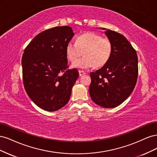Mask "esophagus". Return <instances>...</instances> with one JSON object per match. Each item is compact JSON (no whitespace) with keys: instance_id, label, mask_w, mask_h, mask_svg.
<instances>
[{"instance_id":"esophagus-1","label":"esophagus","mask_w":157,"mask_h":157,"mask_svg":"<svg viewBox=\"0 0 157 157\" xmlns=\"http://www.w3.org/2000/svg\"><path fill=\"white\" fill-rule=\"evenodd\" d=\"M86 74V72H85L84 71H82V70H79V75L80 76H82V75H84Z\"/></svg>"}]
</instances>
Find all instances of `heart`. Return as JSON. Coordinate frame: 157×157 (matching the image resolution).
Here are the masks:
<instances>
[{
  "label": "heart",
  "instance_id": "1",
  "mask_svg": "<svg viewBox=\"0 0 157 157\" xmlns=\"http://www.w3.org/2000/svg\"><path fill=\"white\" fill-rule=\"evenodd\" d=\"M112 52V42L109 38L91 32L80 35L76 42H69L66 48L67 58L72 63L84 53L83 58L72 65L82 69L103 67L110 59Z\"/></svg>",
  "mask_w": 157,
  "mask_h": 157
}]
</instances>
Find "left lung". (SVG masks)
<instances>
[{
	"label": "left lung",
	"mask_w": 157,
	"mask_h": 157,
	"mask_svg": "<svg viewBox=\"0 0 157 157\" xmlns=\"http://www.w3.org/2000/svg\"><path fill=\"white\" fill-rule=\"evenodd\" d=\"M112 42L110 59L103 67L90 73L89 93L92 101L105 108L116 107L130 96L138 75V59L135 49L122 35L107 30Z\"/></svg>",
	"instance_id": "8db88e82"
}]
</instances>
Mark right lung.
<instances>
[{
	"label": "right lung",
	"instance_id": "right-lung-1",
	"mask_svg": "<svg viewBox=\"0 0 157 157\" xmlns=\"http://www.w3.org/2000/svg\"><path fill=\"white\" fill-rule=\"evenodd\" d=\"M74 36L69 26L56 27L41 32L27 46L21 59L23 82L36 105L55 111L69 100L78 77L77 69H69L67 45Z\"/></svg>",
	"mask_w": 157,
	"mask_h": 157
}]
</instances>
